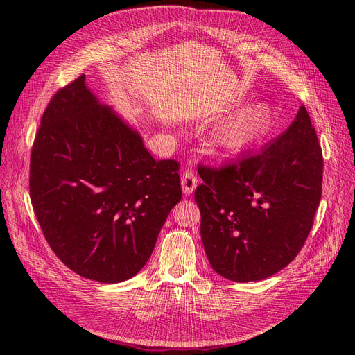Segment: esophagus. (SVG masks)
<instances>
[{"mask_svg": "<svg viewBox=\"0 0 355 355\" xmlns=\"http://www.w3.org/2000/svg\"><path fill=\"white\" fill-rule=\"evenodd\" d=\"M182 189H184L185 194H191L192 191L197 188L198 179L197 175L192 170H185L184 175H182Z\"/></svg>", "mask_w": 355, "mask_h": 355, "instance_id": "esophagus-1", "label": "esophagus"}]
</instances>
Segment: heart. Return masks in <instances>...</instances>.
<instances>
[{"instance_id":"b5f03b06","label":"heart","mask_w":355,"mask_h":355,"mask_svg":"<svg viewBox=\"0 0 355 355\" xmlns=\"http://www.w3.org/2000/svg\"><path fill=\"white\" fill-rule=\"evenodd\" d=\"M274 114L265 103L252 105L225 121L218 132V142L231 154H239L263 142L271 133Z\"/></svg>"}]
</instances>
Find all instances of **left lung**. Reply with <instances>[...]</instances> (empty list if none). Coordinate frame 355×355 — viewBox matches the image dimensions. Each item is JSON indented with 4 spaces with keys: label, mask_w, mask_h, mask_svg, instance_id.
<instances>
[{
    "label": "left lung",
    "mask_w": 355,
    "mask_h": 355,
    "mask_svg": "<svg viewBox=\"0 0 355 355\" xmlns=\"http://www.w3.org/2000/svg\"><path fill=\"white\" fill-rule=\"evenodd\" d=\"M200 232L211 268L228 280H263L302 249L321 198L323 153L302 105L259 154L223 167L200 166Z\"/></svg>",
    "instance_id": "1"
}]
</instances>
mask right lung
Masks as SVG:
<instances>
[{
    "label": "right lung",
    "instance_id": "1",
    "mask_svg": "<svg viewBox=\"0 0 355 355\" xmlns=\"http://www.w3.org/2000/svg\"><path fill=\"white\" fill-rule=\"evenodd\" d=\"M84 80L59 89L41 116L29 196L49 245L69 270L120 283L142 270L182 198L179 163L153 158Z\"/></svg>",
    "mask_w": 355,
    "mask_h": 355
}]
</instances>
